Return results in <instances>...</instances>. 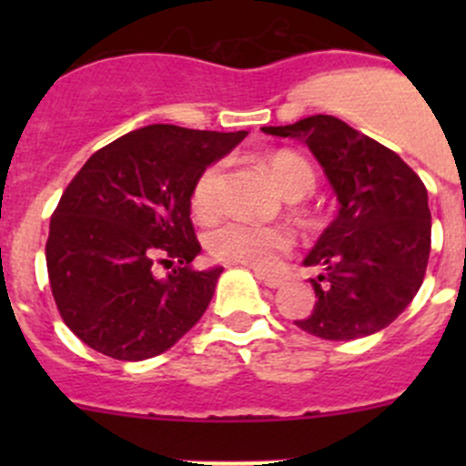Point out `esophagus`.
<instances>
[{"instance_id": "1", "label": "esophagus", "mask_w": 466, "mask_h": 466, "mask_svg": "<svg viewBox=\"0 0 466 466\" xmlns=\"http://www.w3.org/2000/svg\"><path fill=\"white\" fill-rule=\"evenodd\" d=\"M257 279H259L261 284H266L268 289H279V286L284 284V279H281V277L266 275V272H259V270H257Z\"/></svg>"}]
</instances>
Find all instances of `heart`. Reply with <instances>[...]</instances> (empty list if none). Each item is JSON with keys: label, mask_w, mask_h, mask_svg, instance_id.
I'll return each instance as SVG.
<instances>
[{"label": "heart", "mask_w": 466, "mask_h": 466, "mask_svg": "<svg viewBox=\"0 0 466 466\" xmlns=\"http://www.w3.org/2000/svg\"><path fill=\"white\" fill-rule=\"evenodd\" d=\"M268 173L272 182L284 196H307L311 194L316 177L307 159L295 153H277L268 162ZM223 177V167L211 164L198 176L191 194V205L200 216L214 214L218 207V187ZM295 238L289 228L281 225H255L243 220H228L218 225L207 237V248L214 259L225 263H241V266L270 270L279 263L281 255L290 252Z\"/></svg>", "instance_id": "obj_1"}]
</instances>
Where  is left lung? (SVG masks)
<instances>
[{"instance_id":"1","label":"left lung","mask_w":466,"mask_h":466,"mask_svg":"<svg viewBox=\"0 0 466 466\" xmlns=\"http://www.w3.org/2000/svg\"><path fill=\"white\" fill-rule=\"evenodd\" d=\"M263 133L299 139L320 162L338 216L304 266H320L316 307L302 331L324 340L372 336L412 302L431 255V209L424 182L394 150L331 115Z\"/></svg>"}]
</instances>
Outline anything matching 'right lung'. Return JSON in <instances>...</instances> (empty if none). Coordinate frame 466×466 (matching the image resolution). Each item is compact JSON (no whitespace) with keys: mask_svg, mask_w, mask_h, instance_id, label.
Returning <instances> with one entry per match:
<instances>
[{"mask_svg":"<svg viewBox=\"0 0 466 466\" xmlns=\"http://www.w3.org/2000/svg\"><path fill=\"white\" fill-rule=\"evenodd\" d=\"M246 135L153 124L103 146L74 176L51 216L46 270L60 318L87 347L153 359L203 318L223 268H191V194ZM155 262L172 272L155 278Z\"/></svg>","mask_w":466,"mask_h":466,"instance_id":"right-lung-1","label":"right lung"}]
</instances>
